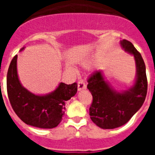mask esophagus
Returning a JSON list of instances; mask_svg holds the SVG:
<instances>
[{"mask_svg": "<svg viewBox=\"0 0 155 155\" xmlns=\"http://www.w3.org/2000/svg\"><path fill=\"white\" fill-rule=\"evenodd\" d=\"M86 88V84H84V82L83 81H79L78 83V91H82Z\"/></svg>", "mask_w": 155, "mask_h": 155, "instance_id": "1", "label": "esophagus"}]
</instances>
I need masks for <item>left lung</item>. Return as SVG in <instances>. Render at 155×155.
<instances>
[{
    "label": "left lung",
    "mask_w": 155,
    "mask_h": 155,
    "mask_svg": "<svg viewBox=\"0 0 155 155\" xmlns=\"http://www.w3.org/2000/svg\"><path fill=\"white\" fill-rule=\"evenodd\" d=\"M124 51L132 55L136 64V77L130 88L118 91L106 80L102 71L90 77L87 87L93 96L89 109L91 120L102 129H114L124 125L132 118L144 102L147 95L146 67L140 53L130 42H120Z\"/></svg>",
    "instance_id": "1"
}]
</instances>
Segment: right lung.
Returning a JSON list of instances; mask_svg holds the SVG:
<instances>
[{
    "mask_svg": "<svg viewBox=\"0 0 155 155\" xmlns=\"http://www.w3.org/2000/svg\"><path fill=\"white\" fill-rule=\"evenodd\" d=\"M25 47L21 48L20 52ZM18 56L12 59L7 74V91L12 109L25 124L42 129L57 127L64 115L67 101L78 91V84L59 83L51 92L36 94L21 84L17 71Z\"/></svg>",
    "mask_w": 155,
    "mask_h": 155,
    "instance_id": "1",
    "label": "right lung"
}]
</instances>
